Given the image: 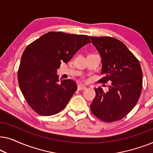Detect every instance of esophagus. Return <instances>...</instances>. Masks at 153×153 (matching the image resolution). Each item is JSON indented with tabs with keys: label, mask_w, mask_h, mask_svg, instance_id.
Listing matches in <instances>:
<instances>
[{
	"label": "esophagus",
	"mask_w": 153,
	"mask_h": 153,
	"mask_svg": "<svg viewBox=\"0 0 153 153\" xmlns=\"http://www.w3.org/2000/svg\"><path fill=\"white\" fill-rule=\"evenodd\" d=\"M86 88L87 87L83 84H79L77 85V89H78L79 91H83V90H85Z\"/></svg>",
	"instance_id": "34e87169"
}]
</instances>
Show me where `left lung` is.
Instances as JSON below:
<instances>
[{"instance_id":"1","label":"left lung","mask_w":153,"mask_h":153,"mask_svg":"<svg viewBox=\"0 0 153 153\" xmlns=\"http://www.w3.org/2000/svg\"><path fill=\"white\" fill-rule=\"evenodd\" d=\"M102 58L100 83L111 81L108 91L95 88L91 109L104 122H114L126 116L141 95L143 73L137 58L122 42L110 37H90Z\"/></svg>"}]
</instances>
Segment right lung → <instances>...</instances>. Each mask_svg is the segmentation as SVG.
Segmentation results:
<instances>
[{
	"label": "right lung",
	"mask_w": 153,
	"mask_h": 153,
	"mask_svg": "<svg viewBox=\"0 0 153 153\" xmlns=\"http://www.w3.org/2000/svg\"><path fill=\"white\" fill-rule=\"evenodd\" d=\"M91 43L83 35L49 32L30 44L22 54L18 81L29 106L42 116H51L65 107L76 91L71 79L59 81L57 70L77 51Z\"/></svg>",
	"instance_id": "right-lung-1"
}]
</instances>
